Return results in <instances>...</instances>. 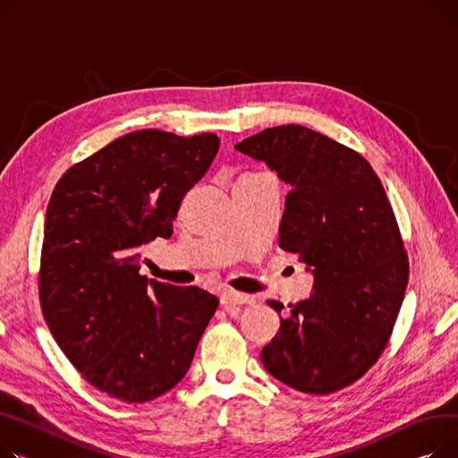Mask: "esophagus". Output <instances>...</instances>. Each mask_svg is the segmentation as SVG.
<instances>
[{
  "mask_svg": "<svg viewBox=\"0 0 458 458\" xmlns=\"http://www.w3.org/2000/svg\"><path fill=\"white\" fill-rule=\"evenodd\" d=\"M250 301V295L240 293V292H233V290H225L220 295V303L229 309V307H236V305H244Z\"/></svg>",
  "mask_w": 458,
  "mask_h": 458,
  "instance_id": "esophagus-1",
  "label": "esophagus"
}]
</instances>
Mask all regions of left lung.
<instances>
[{"instance_id": "left-lung-1", "label": "left lung", "mask_w": 458, "mask_h": 458, "mask_svg": "<svg viewBox=\"0 0 458 458\" xmlns=\"http://www.w3.org/2000/svg\"><path fill=\"white\" fill-rule=\"evenodd\" d=\"M234 149L290 184L279 246L314 277L262 347V364L293 390H342L383 353L407 290L409 259L385 188L364 157L303 125L264 129Z\"/></svg>"}]
</instances>
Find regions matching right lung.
Listing matches in <instances>:
<instances>
[{
  "label": "right lung",
  "instance_id": "right-lung-1",
  "mask_svg": "<svg viewBox=\"0 0 458 458\" xmlns=\"http://www.w3.org/2000/svg\"><path fill=\"white\" fill-rule=\"evenodd\" d=\"M220 139L134 131L72 166L51 194L40 262L46 324L98 390L144 403L192 364L218 300L140 276L142 246L170 238Z\"/></svg>",
  "mask_w": 458,
  "mask_h": 458
}]
</instances>
